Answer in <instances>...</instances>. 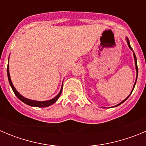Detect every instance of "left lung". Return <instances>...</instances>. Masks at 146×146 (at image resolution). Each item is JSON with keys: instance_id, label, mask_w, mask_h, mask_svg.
Segmentation results:
<instances>
[{"instance_id": "left-lung-1", "label": "left lung", "mask_w": 146, "mask_h": 146, "mask_svg": "<svg viewBox=\"0 0 146 146\" xmlns=\"http://www.w3.org/2000/svg\"><path fill=\"white\" fill-rule=\"evenodd\" d=\"M126 42H127V44H128V46H129V49L131 50H132V51H133V50H132V48H131V45H130V43H129V38H127V37H126ZM133 56H134V58H135V69H136V72H137V76H136V80H135V84H134V86H133V88H132V90H131V93H130V94L128 96H127V97L126 98V99H124V100H123V101L121 102H120L119 104H117V105H115V106H114V107H117V106H118V105H120V104H122V103L123 102H124L125 101H126V99H128L129 97V96L130 95H131V93H132V91H133V90H134V88H135V84H136V82H137V74H138V68H137V58H136V55H135V52H133Z\"/></svg>"}]
</instances>
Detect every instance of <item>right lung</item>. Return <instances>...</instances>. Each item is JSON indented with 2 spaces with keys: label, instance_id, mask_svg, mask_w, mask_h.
Instances as JSON below:
<instances>
[{
  "label": "right lung",
  "instance_id": "obj_1",
  "mask_svg": "<svg viewBox=\"0 0 146 146\" xmlns=\"http://www.w3.org/2000/svg\"><path fill=\"white\" fill-rule=\"evenodd\" d=\"M8 60L9 61V59H8ZM7 75H8V80H9V82L10 86H11V88H12L13 91H14L15 94L17 96V97L20 99V100H21L23 102H24L25 104H28V105H29V106L37 107V108H46V107H48V106H50V105H52V104H54V103L57 101L58 99V98L60 97V94H61L62 89H63V84H62L61 89H60V92H59L57 96H55L53 99H50V100H47V101H36V100H32V99H27V98H25V97H24L23 96H22L21 94H20V93L17 91L16 88H15V86H14V85L12 84L11 77H10L9 66V64H8V66H7Z\"/></svg>",
  "mask_w": 146,
  "mask_h": 146
}]
</instances>
